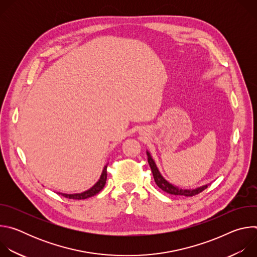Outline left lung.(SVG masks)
I'll list each match as a JSON object with an SVG mask.
<instances>
[{"instance_id":"obj_1","label":"left lung","mask_w":257,"mask_h":257,"mask_svg":"<svg viewBox=\"0 0 257 257\" xmlns=\"http://www.w3.org/2000/svg\"><path fill=\"white\" fill-rule=\"evenodd\" d=\"M146 155H148V162L150 164V167L152 169V173L154 175V179H155V182L157 183V185L165 192L169 193V194H174V195H183V196H193V195H196V194H199L200 192H202L204 189L207 188V185L205 186H202V187H199L197 189H193V190H187V189H180L178 187H175L173 186L172 184H170V183L168 181H166L163 176L161 175V173L159 172L153 158L151 157L150 153L146 152Z\"/></svg>"}]
</instances>
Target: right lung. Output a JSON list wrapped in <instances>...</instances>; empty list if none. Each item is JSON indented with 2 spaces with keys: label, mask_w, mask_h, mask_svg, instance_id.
Returning <instances> with one entry per match:
<instances>
[{
  "label": "right lung",
  "mask_w": 257,
  "mask_h": 257,
  "mask_svg": "<svg viewBox=\"0 0 257 257\" xmlns=\"http://www.w3.org/2000/svg\"><path fill=\"white\" fill-rule=\"evenodd\" d=\"M106 168H107V166H104L99 180L96 182V184H95L92 188H90L89 190H87V191H85V192H83V193H78V194H64V193H59V194L63 195V196L66 197V198H69V199H78V200H79V199H85V198L94 196V195L97 194L100 190H102V188H103L104 185H105V181H106Z\"/></svg>",
  "instance_id": "right-lung-1"
}]
</instances>
